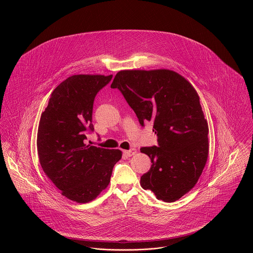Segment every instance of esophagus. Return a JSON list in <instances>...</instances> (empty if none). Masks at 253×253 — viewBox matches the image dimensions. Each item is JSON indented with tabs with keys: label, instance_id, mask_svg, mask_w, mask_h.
<instances>
[{
	"label": "esophagus",
	"instance_id": "obj_1",
	"mask_svg": "<svg viewBox=\"0 0 253 253\" xmlns=\"http://www.w3.org/2000/svg\"><path fill=\"white\" fill-rule=\"evenodd\" d=\"M137 153V150L136 149H131L129 151H124V154L127 156V157H132L134 155H136Z\"/></svg>",
	"mask_w": 253,
	"mask_h": 253
}]
</instances>
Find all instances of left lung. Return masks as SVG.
Listing matches in <instances>:
<instances>
[{
    "mask_svg": "<svg viewBox=\"0 0 253 253\" xmlns=\"http://www.w3.org/2000/svg\"><path fill=\"white\" fill-rule=\"evenodd\" d=\"M111 88H118L142 126L153 122L158 147L141 148L152 166L141 186L159 200L174 202L197 183L209 154V127L199 95L178 73L167 70H123Z\"/></svg>",
    "mask_w": 253,
    "mask_h": 253,
    "instance_id": "1",
    "label": "left lung"
}]
</instances>
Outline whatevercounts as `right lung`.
Masks as SVG:
<instances>
[{
	"label": "right lung",
	"mask_w": 253,
	"mask_h": 253,
	"mask_svg": "<svg viewBox=\"0 0 253 253\" xmlns=\"http://www.w3.org/2000/svg\"><path fill=\"white\" fill-rule=\"evenodd\" d=\"M112 75H74L51 93L37 131L41 168L62 195L77 203L95 199L109 182L120 150L84 144L93 131L92 106L96 93Z\"/></svg>",
	"instance_id": "right-lung-1"
}]
</instances>
